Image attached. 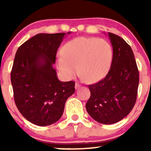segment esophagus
Segmentation results:
<instances>
[{
	"label": "esophagus",
	"mask_w": 151,
	"mask_h": 151,
	"mask_svg": "<svg viewBox=\"0 0 151 151\" xmlns=\"http://www.w3.org/2000/svg\"><path fill=\"white\" fill-rule=\"evenodd\" d=\"M79 87H80V84H79V83H76V84H75V89H79Z\"/></svg>",
	"instance_id": "34e87169"
}]
</instances>
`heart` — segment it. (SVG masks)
I'll return each instance as SVG.
<instances>
[{
	"mask_svg": "<svg viewBox=\"0 0 151 151\" xmlns=\"http://www.w3.org/2000/svg\"><path fill=\"white\" fill-rule=\"evenodd\" d=\"M62 55L56 60L58 70L67 79L78 72L88 82H96L106 75L113 59V49L108 41L96 37H76L66 43Z\"/></svg>",
	"mask_w": 151,
	"mask_h": 151,
	"instance_id": "heart-1",
	"label": "heart"
}]
</instances>
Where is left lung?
Wrapping results in <instances>:
<instances>
[{
  "label": "left lung",
  "mask_w": 151,
  "mask_h": 151,
  "mask_svg": "<svg viewBox=\"0 0 151 151\" xmlns=\"http://www.w3.org/2000/svg\"><path fill=\"white\" fill-rule=\"evenodd\" d=\"M113 47L111 69L104 79L89 86L88 114L99 123L112 124L122 120L134 106L139 73L132 49L116 35L109 32Z\"/></svg>",
  "instance_id": "1"
}]
</instances>
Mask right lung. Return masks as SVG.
Listing matches in <instances>:
<instances>
[{
  "label": "right lung",
  "instance_id": "obj_1",
  "mask_svg": "<svg viewBox=\"0 0 151 151\" xmlns=\"http://www.w3.org/2000/svg\"><path fill=\"white\" fill-rule=\"evenodd\" d=\"M65 34H37L15 54L10 74L15 103L22 115L37 126L57 122L75 91L74 81H60L53 68Z\"/></svg>",
  "mask_w": 151,
  "mask_h": 151
}]
</instances>
